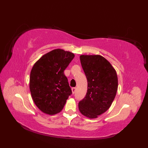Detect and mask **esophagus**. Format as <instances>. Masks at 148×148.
<instances>
[{
	"label": "esophagus",
	"mask_w": 148,
	"mask_h": 148,
	"mask_svg": "<svg viewBox=\"0 0 148 148\" xmlns=\"http://www.w3.org/2000/svg\"><path fill=\"white\" fill-rule=\"evenodd\" d=\"M72 93L74 94L75 92H76V87H72Z\"/></svg>",
	"instance_id": "obj_1"
}]
</instances>
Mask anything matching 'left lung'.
<instances>
[{"mask_svg": "<svg viewBox=\"0 0 148 148\" xmlns=\"http://www.w3.org/2000/svg\"><path fill=\"white\" fill-rule=\"evenodd\" d=\"M80 62L87 77V91L79 102V110L89 118H97L108 110L116 97L117 73L112 64L99 55H82Z\"/></svg>", "mask_w": 148, "mask_h": 148, "instance_id": "obj_1", "label": "left lung"}]
</instances>
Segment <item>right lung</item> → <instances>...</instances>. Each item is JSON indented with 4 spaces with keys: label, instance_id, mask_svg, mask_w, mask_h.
I'll return each mask as SVG.
<instances>
[{
    "label": "right lung",
    "instance_id": "1",
    "mask_svg": "<svg viewBox=\"0 0 148 148\" xmlns=\"http://www.w3.org/2000/svg\"><path fill=\"white\" fill-rule=\"evenodd\" d=\"M74 57L71 52L56 49L44 55L32 67L30 91L35 104L44 113H59L72 94L64 71Z\"/></svg>",
    "mask_w": 148,
    "mask_h": 148
}]
</instances>
